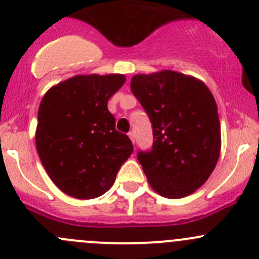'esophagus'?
Returning a JSON list of instances; mask_svg holds the SVG:
<instances>
[{
  "label": "esophagus",
  "instance_id": "1",
  "mask_svg": "<svg viewBox=\"0 0 259 259\" xmlns=\"http://www.w3.org/2000/svg\"><path fill=\"white\" fill-rule=\"evenodd\" d=\"M127 135H129L130 140H132V142L134 143V144H135V134H134V133H133V132H130L129 134H127Z\"/></svg>",
  "mask_w": 259,
  "mask_h": 259
}]
</instances>
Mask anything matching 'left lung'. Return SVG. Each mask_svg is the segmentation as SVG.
I'll use <instances>...</instances> for the list:
<instances>
[{"mask_svg":"<svg viewBox=\"0 0 259 259\" xmlns=\"http://www.w3.org/2000/svg\"><path fill=\"white\" fill-rule=\"evenodd\" d=\"M130 88L153 125V146L138 151L149 184L170 199L192 194L209 178L221 153V122L210 90L170 70L135 75Z\"/></svg>","mask_w":259,"mask_h":259,"instance_id":"left-lung-1","label":"left lung"}]
</instances>
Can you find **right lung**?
Instances as JSON below:
<instances>
[{
  "label": "right lung",
  "mask_w": 259,
  "mask_h": 259,
  "mask_svg": "<svg viewBox=\"0 0 259 259\" xmlns=\"http://www.w3.org/2000/svg\"><path fill=\"white\" fill-rule=\"evenodd\" d=\"M125 80L120 74L76 75L52 86L41 100L38 156L55 185L70 197L103 195L132 155V140L115 129L108 109Z\"/></svg>",
  "instance_id": "obj_1"
}]
</instances>
